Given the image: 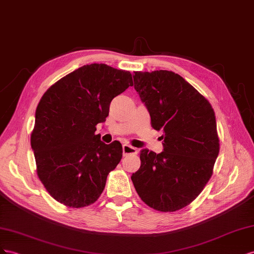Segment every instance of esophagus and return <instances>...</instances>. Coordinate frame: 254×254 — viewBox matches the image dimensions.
Segmentation results:
<instances>
[{"label":"esophagus","instance_id":"34e87169","mask_svg":"<svg viewBox=\"0 0 254 254\" xmlns=\"http://www.w3.org/2000/svg\"><path fill=\"white\" fill-rule=\"evenodd\" d=\"M122 153H123V156L136 154L137 149L132 147V146H129V144H123V146H122Z\"/></svg>","mask_w":254,"mask_h":254}]
</instances>
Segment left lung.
Here are the masks:
<instances>
[{"mask_svg":"<svg viewBox=\"0 0 254 254\" xmlns=\"http://www.w3.org/2000/svg\"><path fill=\"white\" fill-rule=\"evenodd\" d=\"M133 77L152 127L163 133L164 151L142 150L140 168L131 179L148 206L176 212L190 204L213 175L220 146L215 112L205 97L175 72L136 71Z\"/></svg>","mask_w":254,"mask_h":254,"instance_id":"1","label":"left lung"}]
</instances>
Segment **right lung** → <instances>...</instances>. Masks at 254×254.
Wrapping results in <instances>:
<instances>
[{"instance_id":"obj_1","label":"right lung","mask_w":254,"mask_h":254,"mask_svg":"<svg viewBox=\"0 0 254 254\" xmlns=\"http://www.w3.org/2000/svg\"><path fill=\"white\" fill-rule=\"evenodd\" d=\"M128 86H133L128 71L91 64L62 77L40 99L31 146L37 176L60 203L88 206L104 190L108 173L121 161L122 146L101 141L97 125Z\"/></svg>"}]
</instances>
